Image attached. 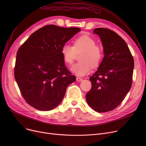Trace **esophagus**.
<instances>
[{
    "mask_svg": "<svg viewBox=\"0 0 146 146\" xmlns=\"http://www.w3.org/2000/svg\"><path fill=\"white\" fill-rule=\"evenodd\" d=\"M76 80H77L79 82H82L83 80V79L80 78H76Z\"/></svg>",
    "mask_w": 146,
    "mask_h": 146,
    "instance_id": "34e87169",
    "label": "esophagus"
}]
</instances>
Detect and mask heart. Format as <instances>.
<instances>
[{
    "instance_id": "heart-1",
    "label": "heart",
    "mask_w": 146,
    "mask_h": 146,
    "mask_svg": "<svg viewBox=\"0 0 146 146\" xmlns=\"http://www.w3.org/2000/svg\"><path fill=\"white\" fill-rule=\"evenodd\" d=\"M96 41L88 35H82L74 41V45L65 44L61 48V54L64 63L68 65L73 62L76 53L83 52L79 57L80 62L71 67L72 72L78 76L88 74L92 67H98L101 64L104 54L102 48L96 45Z\"/></svg>"
}]
</instances>
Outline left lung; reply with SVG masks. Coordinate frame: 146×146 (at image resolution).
Here are the masks:
<instances>
[{"instance_id":"obj_1","label":"left lung","mask_w":146,"mask_h":146,"mask_svg":"<svg viewBox=\"0 0 146 146\" xmlns=\"http://www.w3.org/2000/svg\"><path fill=\"white\" fill-rule=\"evenodd\" d=\"M104 57L89 78L92 88L86 95L88 105L98 112L114 110L124 100L132 85L134 59L125 41L111 29L98 28Z\"/></svg>"}]
</instances>
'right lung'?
Segmentation results:
<instances>
[{
	"label": "right lung",
	"mask_w": 146,
	"mask_h": 146,
	"mask_svg": "<svg viewBox=\"0 0 146 146\" xmlns=\"http://www.w3.org/2000/svg\"><path fill=\"white\" fill-rule=\"evenodd\" d=\"M80 31L46 25L31 35L18 50L15 79L26 102L35 109L55 108L62 101L67 87L76 81L65 66L61 50Z\"/></svg>",
	"instance_id": "right-lung-1"
}]
</instances>
